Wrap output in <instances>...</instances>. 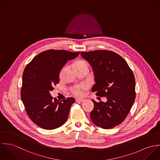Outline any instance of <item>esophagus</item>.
I'll list each match as a JSON object with an SVG mask.
<instances>
[{
    "label": "esophagus",
    "mask_w": 160,
    "mask_h": 160,
    "mask_svg": "<svg viewBox=\"0 0 160 160\" xmlns=\"http://www.w3.org/2000/svg\"><path fill=\"white\" fill-rule=\"evenodd\" d=\"M84 101H85L84 99H76V102H83Z\"/></svg>",
    "instance_id": "34e87169"
}]
</instances>
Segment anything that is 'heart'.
<instances>
[{
  "instance_id": "b5f03b06",
  "label": "heart",
  "mask_w": 160,
  "mask_h": 160,
  "mask_svg": "<svg viewBox=\"0 0 160 160\" xmlns=\"http://www.w3.org/2000/svg\"><path fill=\"white\" fill-rule=\"evenodd\" d=\"M88 64L83 60H79L75 62L74 64V68L75 69H83V68H88ZM88 88V86L86 84L75 86L71 88L72 93L77 97L82 96L83 94V90L86 89Z\"/></svg>"
}]
</instances>
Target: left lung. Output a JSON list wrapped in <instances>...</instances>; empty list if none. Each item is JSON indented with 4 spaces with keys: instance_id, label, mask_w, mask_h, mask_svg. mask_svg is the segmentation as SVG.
I'll return each instance as SVG.
<instances>
[{
    "instance_id": "obj_1",
    "label": "left lung",
    "mask_w": 160,
    "mask_h": 160,
    "mask_svg": "<svg viewBox=\"0 0 160 160\" xmlns=\"http://www.w3.org/2000/svg\"><path fill=\"white\" fill-rule=\"evenodd\" d=\"M81 56L92 68L96 84L92 91L107 102L92 100L90 113L92 123L103 129L121 124L128 115L136 98L134 73L124 59L108 50L82 52Z\"/></svg>"
}]
</instances>
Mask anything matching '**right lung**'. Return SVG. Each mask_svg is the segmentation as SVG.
<instances>
[{
	"instance_id": "obj_1",
	"label": "right lung",
	"mask_w": 160,
	"mask_h": 160,
	"mask_svg": "<svg viewBox=\"0 0 160 160\" xmlns=\"http://www.w3.org/2000/svg\"><path fill=\"white\" fill-rule=\"evenodd\" d=\"M79 54L48 50L37 55L25 68L21 98L29 117L39 127L50 130L66 123L75 99L68 98L59 101L53 99L50 92L59 82L62 67Z\"/></svg>"
}]
</instances>
